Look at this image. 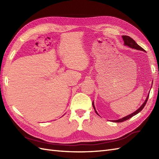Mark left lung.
I'll return each mask as SVG.
<instances>
[{"mask_svg": "<svg viewBox=\"0 0 159 159\" xmlns=\"http://www.w3.org/2000/svg\"><path fill=\"white\" fill-rule=\"evenodd\" d=\"M122 38H123V39H124V44L125 45V46H129V48H134V49H136V50H142V51H144V50L143 48H141V47H140L138 44H137V43L135 42V41H134L132 38H131L130 37H129V36H128V35H122ZM148 97H149V94H148V97H147V98H146V101H144V103L143 104H142V106H141L139 109H138V110H136L135 112L132 113V114H129V115H128V116H126V117H123V118L120 119V120H113V121H114V122H117V123H118V122H122V121H124L127 120H128V119H129V118H131V117H133L134 116L136 115L137 113H139L140 111H142V109H143V108H144V107L145 106V105H146V102H147V101H148ZM93 108H94V109H95V112H96L97 114V115H99V114H98V113L97 112L96 109H95V108L94 103H93Z\"/></svg>", "mask_w": 159, "mask_h": 159, "instance_id": "left-lung-1", "label": "left lung"}]
</instances>
